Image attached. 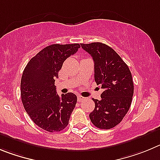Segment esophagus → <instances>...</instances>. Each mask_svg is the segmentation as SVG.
I'll return each instance as SVG.
<instances>
[{
	"label": "esophagus",
	"instance_id": "34e87169",
	"mask_svg": "<svg viewBox=\"0 0 160 160\" xmlns=\"http://www.w3.org/2000/svg\"><path fill=\"white\" fill-rule=\"evenodd\" d=\"M77 100H78V102H82L83 101V100H85V98L79 95V96H77Z\"/></svg>",
	"mask_w": 160,
	"mask_h": 160
}]
</instances>
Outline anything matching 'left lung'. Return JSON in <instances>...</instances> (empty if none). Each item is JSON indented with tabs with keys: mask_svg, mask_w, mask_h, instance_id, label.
Segmentation results:
<instances>
[{
	"mask_svg": "<svg viewBox=\"0 0 160 160\" xmlns=\"http://www.w3.org/2000/svg\"><path fill=\"white\" fill-rule=\"evenodd\" d=\"M94 60L95 81L103 92L100 100L92 99L95 108L89 114L96 128L110 129L122 121L132 101L134 84L128 66L107 44H81Z\"/></svg>",
	"mask_w": 160,
	"mask_h": 160,
	"instance_id": "obj_1",
	"label": "left lung"
}]
</instances>
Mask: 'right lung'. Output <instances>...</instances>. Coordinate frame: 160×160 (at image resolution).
<instances>
[{
  "label": "right lung",
  "mask_w": 160,
  "mask_h": 160,
  "mask_svg": "<svg viewBox=\"0 0 160 160\" xmlns=\"http://www.w3.org/2000/svg\"><path fill=\"white\" fill-rule=\"evenodd\" d=\"M79 48V44L47 46L28 61L23 72L21 96L24 109L32 120L47 132L64 130L77 102L74 93L57 94L55 79L64 60Z\"/></svg>",
  "instance_id": "1"
}]
</instances>
